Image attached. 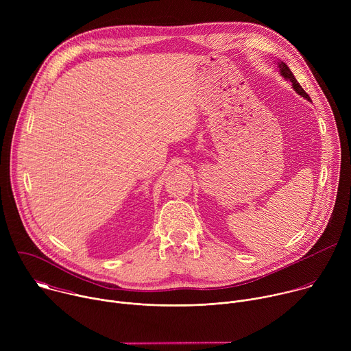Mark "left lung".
<instances>
[{"mask_svg":"<svg viewBox=\"0 0 351 351\" xmlns=\"http://www.w3.org/2000/svg\"><path fill=\"white\" fill-rule=\"evenodd\" d=\"M279 72H280V75L286 79V80H290L291 82V84H293V88L302 95V97H304V98H307V99H311L310 98V95L304 91V88L300 86V83L297 82V79L294 77V75L291 73V71L289 69V66L285 64V62H279Z\"/></svg>","mask_w":351,"mask_h":351,"instance_id":"1","label":"left lung"}]
</instances>
